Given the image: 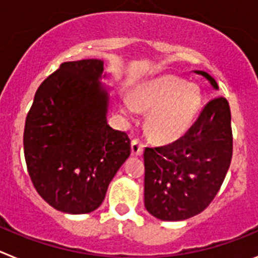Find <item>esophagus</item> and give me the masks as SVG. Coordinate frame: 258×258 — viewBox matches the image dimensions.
Wrapping results in <instances>:
<instances>
[{
	"mask_svg": "<svg viewBox=\"0 0 258 258\" xmlns=\"http://www.w3.org/2000/svg\"><path fill=\"white\" fill-rule=\"evenodd\" d=\"M143 143L140 140L132 141V155L133 156H141L143 154Z\"/></svg>",
	"mask_w": 258,
	"mask_h": 258,
	"instance_id": "esophagus-1",
	"label": "esophagus"
}]
</instances>
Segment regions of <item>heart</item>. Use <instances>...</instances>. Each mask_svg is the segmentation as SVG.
I'll use <instances>...</instances> for the list:
<instances>
[{
    "label": "heart",
    "instance_id": "obj_1",
    "mask_svg": "<svg viewBox=\"0 0 258 258\" xmlns=\"http://www.w3.org/2000/svg\"><path fill=\"white\" fill-rule=\"evenodd\" d=\"M202 104L198 86L183 79L164 76L141 86L134 99H125L122 112L133 115L136 107L151 111L147 129L155 140L170 142L183 136L192 125Z\"/></svg>",
    "mask_w": 258,
    "mask_h": 258
}]
</instances>
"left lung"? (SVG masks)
<instances>
[{
	"mask_svg": "<svg viewBox=\"0 0 258 258\" xmlns=\"http://www.w3.org/2000/svg\"><path fill=\"white\" fill-rule=\"evenodd\" d=\"M218 90L216 80L194 71ZM232 156L231 112L226 98L212 99L183 137L146 147L145 207L161 221H182L203 212L217 195Z\"/></svg>",
	"mask_w": 258,
	"mask_h": 258,
	"instance_id": "left-lung-1",
	"label": "left lung"
}]
</instances>
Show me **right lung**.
Segmentation results:
<instances>
[{
  "mask_svg": "<svg viewBox=\"0 0 258 258\" xmlns=\"http://www.w3.org/2000/svg\"><path fill=\"white\" fill-rule=\"evenodd\" d=\"M103 60L64 61L35 94L23 145L40 197L63 213L95 211L131 155V140L107 122L111 88Z\"/></svg>",
  "mask_w": 258,
  "mask_h": 258,
  "instance_id": "add662e5",
  "label": "right lung"
}]
</instances>
